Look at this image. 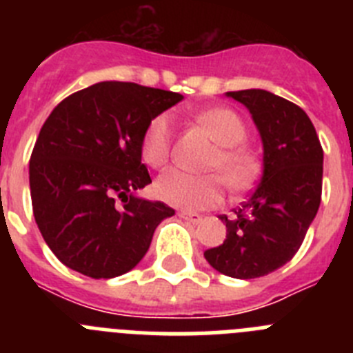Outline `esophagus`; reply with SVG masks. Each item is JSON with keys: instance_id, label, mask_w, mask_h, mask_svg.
I'll return each mask as SVG.
<instances>
[{"instance_id": "esophagus-1", "label": "esophagus", "mask_w": 353, "mask_h": 353, "mask_svg": "<svg viewBox=\"0 0 353 353\" xmlns=\"http://www.w3.org/2000/svg\"><path fill=\"white\" fill-rule=\"evenodd\" d=\"M179 215L182 217L183 221H189V223H192V224H199L201 221H203V215L191 214V212H180Z\"/></svg>"}]
</instances>
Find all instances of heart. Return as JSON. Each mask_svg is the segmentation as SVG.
Masks as SVG:
<instances>
[{"label":"heart","instance_id":"obj_1","mask_svg":"<svg viewBox=\"0 0 353 353\" xmlns=\"http://www.w3.org/2000/svg\"><path fill=\"white\" fill-rule=\"evenodd\" d=\"M196 120L212 134L219 152L212 168L223 173L228 185L242 189L256 174V159L242 148L248 130L233 111L214 108L196 114ZM173 141V114L159 113L148 121L141 136V159L152 168H162L170 159ZM155 192L166 203L187 212L217 207L224 198L223 180L217 174H192L182 170H168L155 182Z\"/></svg>","mask_w":353,"mask_h":353}]
</instances>
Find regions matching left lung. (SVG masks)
Instances as JSON below:
<instances>
[{"label": "left lung", "mask_w": 353, "mask_h": 353, "mask_svg": "<svg viewBox=\"0 0 353 353\" xmlns=\"http://www.w3.org/2000/svg\"><path fill=\"white\" fill-rule=\"evenodd\" d=\"M244 104L260 132V183L235 215L219 219L226 239L205 251L217 272L235 279L267 276L299 251L322 199L323 150L310 117L267 90L228 92Z\"/></svg>", "instance_id": "left-lung-1"}]
</instances>
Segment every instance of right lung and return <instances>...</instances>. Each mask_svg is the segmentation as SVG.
<instances>
[{
    "label": "right lung",
    "instance_id": "right-lung-1",
    "mask_svg": "<svg viewBox=\"0 0 353 353\" xmlns=\"http://www.w3.org/2000/svg\"><path fill=\"white\" fill-rule=\"evenodd\" d=\"M183 95L102 81L52 109L30 161L33 215L46 244L68 269L93 279L132 270L155 228L174 215L136 192L152 183L141 164L148 121Z\"/></svg>",
    "mask_w": 353,
    "mask_h": 353
}]
</instances>
